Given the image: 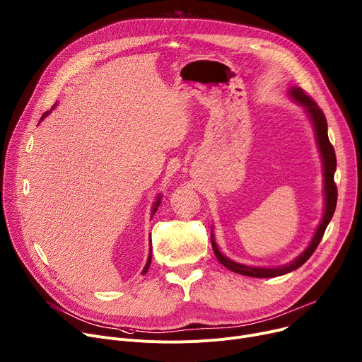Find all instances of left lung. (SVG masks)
Returning a JSON list of instances; mask_svg holds the SVG:
<instances>
[{
	"mask_svg": "<svg viewBox=\"0 0 362 362\" xmlns=\"http://www.w3.org/2000/svg\"><path fill=\"white\" fill-rule=\"evenodd\" d=\"M290 95L291 98L304 107V112L308 115L313 128H315V134H316V141H317V147L322 156V161H323V175H325V214L323 218L313 235L310 245L307 246V249L298 256L296 257L293 262L282 264V267H276V268H260V267H247V264H242L237 263L231 259H228L227 256H224L218 246L215 243L214 234H211V243H212V249L214 253L216 256L226 268H228L230 271L240 274V275H246V276H252V278H274V276H279V275H285L288 272H293L296 269H298L300 267L310 259V256L315 253V250L317 249L320 240L325 234V230L327 227V224L330 223L332 216L334 214V208H336V201H338V187L334 185V170H336V156H334V148L329 141L327 136V122H326V116L322 112V109L317 106V103L313 100L310 95H307L303 88L300 87H291L290 88Z\"/></svg>",
	"mask_w": 362,
	"mask_h": 362,
	"instance_id": "obj_1",
	"label": "left lung"
}]
</instances>
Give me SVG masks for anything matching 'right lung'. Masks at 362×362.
Masks as SVG:
<instances>
[{"label": "right lung", "instance_id": "add662e5", "mask_svg": "<svg viewBox=\"0 0 362 362\" xmlns=\"http://www.w3.org/2000/svg\"><path fill=\"white\" fill-rule=\"evenodd\" d=\"M54 107H55V106H54ZM54 107H52V109H54ZM49 112H51V110H49ZM49 112H45V113H43V116H42L40 119L46 117V115L49 113ZM160 204H161V195H160V197L157 198V201L154 202L153 214H151V215H154V214H156V211H157V208H158V205H160ZM150 240H151V237H150ZM150 264H151V249H150V256H148V260H147V263H146V267H144V269H142V275H146V274H147V271H148V268H150Z\"/></svg>", "mask_w": 362, "mask_h": 362}]
</instances>
